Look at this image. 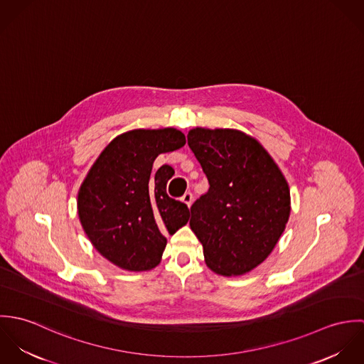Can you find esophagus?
<instances>
[{
	"label": "esophagus",
	"mask_w": 364,
	"mask_h": 364,
	"mask_svg": "<svg viewBox=\"0 0 364 364\" xmlns=\"http://www.w3.org/2000/svg\"><path fill=\"white\" fill-rule=\"evenodd\" d=\"M181 200H182L188 208H191V205H192V202H193V195H192L191 192H186V193L181 198Z\"/></svg>",
	"instance_id": "34e87169"
}]
</instances>
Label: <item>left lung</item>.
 Segmentation results:
<instances>
[{"instance_id":"obj_1","label":"left lung","mask_w":364,"mask_h":364,"mask_svg":"<svg viewBox=\"0 0 364 364\" xmlns=\"http://www.w3.org/2000/svg\"><path fill=\"white\" fill-rule=\"evenodd\" d=\"M188 144L210 185L189 223L205 262L221 276L245 274L270 255L286 228L289 183L259 141L241 130L195 127Z\"/></svg>"}]
</instances>
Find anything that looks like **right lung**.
<instances>
[{"mask_svg": "<svg viewBox=\"0 0 364 364\" xmlns=\"http://www.w3.org/2000/svg\"><path fill=\"white\" fill-rule=\"evenodd\" d=\"M186 143L173 127L136 129L114 137L97 158L80 186V223L94 248L129 272H146L159 264L165 234H175L189 220V208L166 195L175 173L156 156Z\"/></svg>", "mask_w": 364, "mask_h": 364, "instance_id": "add662e5", "label": "right lung"}]
</instances>
